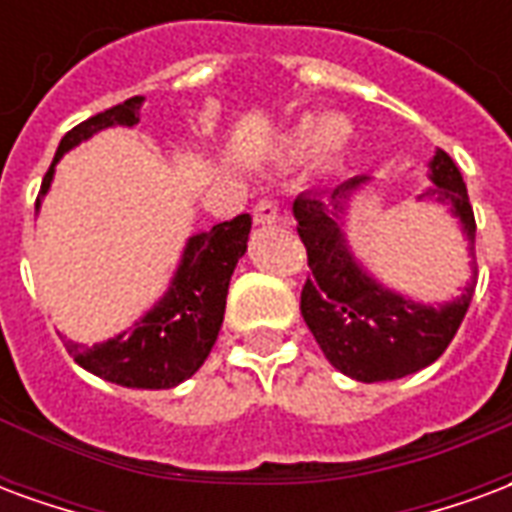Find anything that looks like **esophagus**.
Returning a JSON list of instances; mask_svg holds the SVG:
<instances>
[{"mask_svg": "<svg viewBox=\"0 0 512 512\" xmlns=\"http://www.w3.org/2000/svg\"><path fill=\"white\" fill-rule=\"evenodd\" d=\"M255 222L257 224H274L279 219V202L266 197V200H260L255 205Z\"/></svg>", "mask_w": 512, "mask_h": 512, "instance_id": "34e87169", "label": "esophagus"}]
</instances>
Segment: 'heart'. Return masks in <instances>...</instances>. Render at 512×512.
<instances>
[{"instance_id": "obj_1", "label": "heart", "mask_w": 512, "mask_h": 512, "mask_svg": "<svg viewBox=\"0 0 512 512\" xmlns=\"http://www.w3.org/2000/svg\"><path fill=\"white\" fill-rule=\"evenodd\" d=\"M345 142V131L340 126V120H323V123H315V120H307L301 123L293 134H290L288 145L293 150H310V147H318L321 156H334Z\"/></svg>"}]
</instances>
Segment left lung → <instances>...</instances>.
Segmentation results:
<instances>
[{"label": "left lung", "mask_w": 512, "mask_h": 512, "mask_svg": "<svg viewBox=\"0 0 512 512\" xmlns=\"http://www.w3.org/2000/svg\"><path fill=\"white\" fill-rule=\"evenodd\" d=\"M428 167L433 186L422 191L419 200H436L450 208L472 257V279L444 304H422L386 288L351 252L345 213L356 191L370 183V175H356L337 189L301 191L293 200V216L312 268V277L301 290L304 323L332 367L365 384L395 381L433 365L447 351L472 304L477 224L466 183L444 150H436Z\"/></svg>", "instance_id": "8db88e82"}]
</instances>
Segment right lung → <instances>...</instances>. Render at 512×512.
Wrapping results in <instances>:
<instances>
[{"mask_svg":"<svg viewBox=\"0 0 512 512\" xmlns=\"http://www.w3.org/2000/svg\"><path fill=\"white\" fill-rule=\"evenodd\" d=\"M142 95L84 120L62 136L46 178L40 183L35 208L49 194L60 158L104 128H134L139 123ZM252 216L241 213L230 222L213 224L208 233H194L169 282L167 293L126 332L104 343L84 345L60 334L73 362L87 373L128 386V389H172L202 367L211 354L224 321L227 288L238 260L244 257Z\"/></svg>","mask_w":512,"mask_h":512,"instance_id":"1","label":"right lung"}]
</instances>
